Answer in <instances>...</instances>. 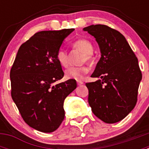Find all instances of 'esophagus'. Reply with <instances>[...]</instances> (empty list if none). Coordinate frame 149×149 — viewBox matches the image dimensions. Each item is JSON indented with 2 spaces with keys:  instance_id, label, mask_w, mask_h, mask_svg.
<instances>
[{
  "instance_id": "obj_1",
  "label": "esophagus",
  "mask_w": 149,
  "mask_h": 149,
  "mask_svg": "<svg viewBox=\"0 0 149 149\" xmlns=\"http://www.w3.org/2000/svg\"><path fill=\"white\" fill-rule=\"evenodd\" d=\"M77 85H78V86H81V85H82V84H84V83L82 82V81H77Z\"/></svg>"
}]
</instances>
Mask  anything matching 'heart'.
<instances>
[{
    "label": "heart",
    "mask_w": 149,
    "mask_h": 149,
    "mask_svg": "<svg viewBox=\"0 0 149 149\" xmlns=\"http://www.w3.org/2000/svg\"><path fill=\"white\" fill-rule=\"evenodd\" d=\"M74 48L82 51V63H92L93 60V44L87 39H79L73 44ZM56 59L61 66L66 67L68 64V54L63 48L58 50L56 55ZM89 72V68L85 65L80 67L72 66L65 71V76L67 79H73L75 81H81Z\"/></svg>",
    "instance_id": "obj_1"
}]
</instances>
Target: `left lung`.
<instances>
[{"label":"left lung","mask_w":149,"mask_h":149,"mask_svg":"<svg viewBox=\"0 0 149 149\" xmlns=\"http://www.w3.org/2000/svg\"><path fill=\"white\" fill-rule=\"evenodd\" d=\"M95 38L101 58L86 83L89 106L98 119L108 124L125 118L134 108L142 80L138 60L127 40L119 31L103 24L84 28Z\"/></svg>","instance_id":"left-lung-1"}]
</instances>
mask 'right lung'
Here are the masks:
<instances>
[{
	"label": "right lung",
	"mask_w": 149,
	"mask_h": 149,
	"mask_svg": "<svg viewBox=\"0 0 149 149\" xmlns=\"http://www.w3.org/2000/svg\"><path fill=\"white\" fill-rule=\"evenodd\" d=\"M74 30L35 33L20 46L10 70L12 98L24 122L41 132L60 127L65 117L64 100L77 87L73 79L53 85L64 75L56 53Z\"/></svg>",
	"instance_id": "obj_1"
}]
</instances>
